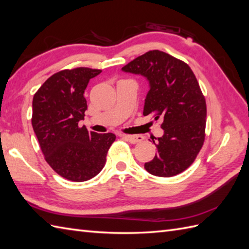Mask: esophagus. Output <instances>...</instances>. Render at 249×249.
<instances>
[{"label": "esophagus", "instance_id": "34e87169", "mask_svg": "<svg viewBox=\"0 0 249 249\" xmlns=\"http://www.w3.org/2000/svg\"><path fill=\"white\" fill-rule=\"evenodd\" d=\"M124 138L131 143H138L143 141V136L142 135H124Z\"/></svg>", "mask_w": 249, "mask_h": 249}]
</instances>
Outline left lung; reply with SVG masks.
<instances>
[{
    "label": "left lung",
    "instance_id": "obj_1",
    "mask_svg": "<svg viewBox=\"0 0 249 249\" xmlns=\"http://www.w3.org/2000/svg\"><path fill=\"white\" fill-rule=\"evenodd\" d=\"M149 81L143 115L160 118L161 137L153 141L154 159L144 169L155 177L170 178L185 171L195 161L205 141V97L189 65L171 54L150 51L123 69Z\"/></svg>",
    "mask_w": 249,
    "mask_h": 249
}]
</instances>
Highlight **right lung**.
Wrapping results in <instances>:
<instances>
[{
  "label": "right lung",
  "instance_id": "obj_1",
  "mask_svg": "<svg viewBox=\"0 0 249 249\" xmlns=\"http://www.w3.org/2000/svg\"><path fill=\"white\" fill-rule=\"evenodd\" d=\"M100 70L77 68L63 70L42 84L33 99L32 124L44 159L60 177L86 181L106 165L115 134L89 132L78 123L84 119V98L89 79Z\"/></svg>",
  "mask_w": 249,
  "mask_h": 249
}]
</instances>
